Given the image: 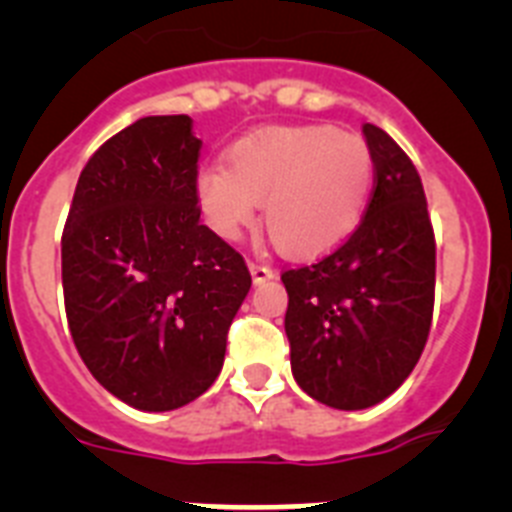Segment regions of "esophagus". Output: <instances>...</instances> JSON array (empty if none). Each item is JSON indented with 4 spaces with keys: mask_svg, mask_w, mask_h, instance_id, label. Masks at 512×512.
Returning a JSON list of instances; mask_svg holds the SVG:
<instances>
[{
    "mask_svg": "<svg viewBox=\"0 0 512 512\" xmlns=\"http://www.w3.org/2000/svg\"><path fill=\"white\" fill-rule=\"evenodd\" d=\"M248 269H251V277L256 284L266 282V279H274V269L266 264H261V261H248Z\"/></svg>",
    "mask_w": 512,
    "mask_h": 512,
    "instance_id": "1",
    "label": "esophagus"
}]
</instances>
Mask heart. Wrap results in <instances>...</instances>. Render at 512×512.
<instances>
[{
    "label": "heart",
    "instance_id": "obj_1",
    "mask_svg": "<svg viewBox=\"0 0 512 512\" xmlns=\"http://www.w3.org/2000/svg\"><path fill=\"white\" fill-rule=\"evenodd\" d=\"M228 169L197 171L194 194L202 217L225 241L264 223L274 246L310 259L341 246L359 228L374 182L366 140L330 125H274L235 140Z\"/></svg>",
    "mask_w": 512,
    "mask_h": 512
}]
</instances>
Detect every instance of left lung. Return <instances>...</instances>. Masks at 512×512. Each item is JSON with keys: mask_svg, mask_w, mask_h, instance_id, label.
<instances>
[{"mask_svg": "<svg viewBox=\"0 0 512 512\" xmlns=\"http://www.w3.org/2000/svg\"><path fill=\"white\" fill-rule=\"evenodd\" d=\"M374 189L359 228L318 264L282 274L297 384L328 408H372L423 354L436 295V238L408 153L366 122Z\"/></svg>", "mask_w": 512, "mask_h": 512, "instance_id": "left-lung-1", "label": "left lung"}]
</instances>
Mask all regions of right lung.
<instances>
[{"mask_svg": "<svg viewBox=\"0 0 512 512\" xmlns=\"http://www.w3.org/2000/svg\"><path fill=\"white\" fill-rule=\"evenodd\" d=\"M192 117H140L87 161L61 238L81 361L130 408L164 413L210 390L251 274L200 223Z\"/></svg>", "mask_w": 512, "mask_h": 512, "instance_id": "add662e5", "label": "right lung"}]
</instances>
